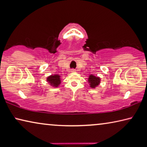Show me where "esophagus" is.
I'll return each instance as SVG.
<instances>
[{
	"label": "esophagus",
	"instance_id": "34e87169",
	"mask_svg": "<svg viewBox=\"0 0 147 147\" xmlns=\"http://www.w3.org/2000/svg\"><path fill=\"white\" fill-rule=\"evenodd\" d=\"M71 72H72V73H74V72H76V70L74 69H72L71 70Z\"/></svg>",
	"mask_w": 147,
	"mask_h": 147
}]
</instances>
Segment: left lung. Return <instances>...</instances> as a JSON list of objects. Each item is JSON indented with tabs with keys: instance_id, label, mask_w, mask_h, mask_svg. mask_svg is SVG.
Listing matches in <instances>:
<instances>
[{
	"instance_id": "left-lung-1",
	"label": "left lung",
	"mask_w": 147,
	"mask_h": 147,
	"mask_svg": "<svg viewBox=\"0 0 147 147\" xmlns=\"http://www.w3.org/2000/svg\"><path fill=\"white\" fill-rule=\"evenodd\" d=\"M88 82H90V85L91 88H94L99 85L100 83V78L95 76L94 75L91 74L88 79Z\"/></svg>"
}]
</instances>
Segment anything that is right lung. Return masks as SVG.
Here are the masks:
<instances>
[{
    "label": "right lung",
    "mask_w": 147,
    "mask_h": 147,
    "mask_svg": "<svg viewBox=\"0 0 147 147\" xmlns=\"http://www.w3.org/2000/svg\"><path fill=\"white\" fill-rule=\"evenodd\" d=\"M47 80L49 83H50L51 85L55 86V87H57L61 84L60 76L58 75V74H55V75H51L48 76Z\"/></svg>",
    "instance_id": "add662e5"
}]
</instances>
